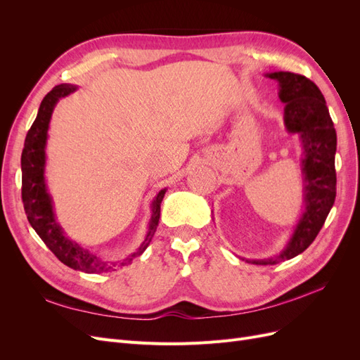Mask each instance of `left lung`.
Returning a JSON list of instances; mask_svg holds the SVG:
<instances>
[{
  "instance_id": "8db88e82",
  "label": "left lung",
  "mask_w": 360,
  "mask_h": 360,
  "mask_svg": "<svg viewBox=\"0 0 360 360\" xmlns=\"http://www.w3.org/2000/svg\"><path fill=\"white\" fill-rule=\"evenodd\" d=\"M279 85L288 134L299 135L303 148V212L285 248L274 258L245 259L252 264H276L307 249L320 233L336 197V132L320 89L311 79L291 72L267 73Z\"/></svg>"
}]
</instances>
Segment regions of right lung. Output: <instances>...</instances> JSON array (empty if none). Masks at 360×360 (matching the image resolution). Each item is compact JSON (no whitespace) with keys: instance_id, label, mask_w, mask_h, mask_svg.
I'll return each instance as SVG.
<instances>
[{"instance_id":"1","label":"right lung","mask_w":360,"mask_h":360,"mask_svg":"<svg viewBox=\"0 0 360 360\" xmlns=\"http://www.w3.org/2000/svg\"><path fill=\"white\" fill-rule=\"evenodd\" d=\"M76 90H78L76 85L60 84L53 86L43 97L37 117L27 134L22 158H20V167H22V201L28 222L61 263L73 270L85 271V274H103V271L114 270L117 266L129 264L136 255H141L147 249L156 233L160 217V202L163 197H165L167 189L159 191L155 200L151 201V217L143 243H141L136 252L122 261L102 259L99 255L93 254L91 250L82 248L79 243L73 242L72 238L66 236L57 221L56 213H53L52 197L48 192L45 180L46 141L53 108H56L60 99Z\"/></svg>"}]
</instances>
